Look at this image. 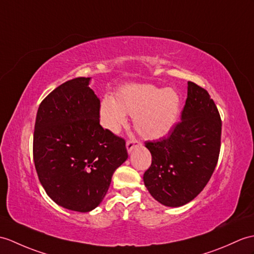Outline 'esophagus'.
<instances>
[{
    "instance_id": "esophagus-1",
    "label": "esophagus",
    "mask_w": 254,
    "mask_h": 254,
    "mask_svg": "<svg viewBox=\"0 0 254 254\" xmlns=\"http://www.w3.org/2000/svg\"><path fill=\"white\" fill-rule=\"evenodd\" d=\"M141 145V140L137 139V138H129L127 141V151H132L135 147L136 146H140Z\"/></svg>"
}]
</instances>
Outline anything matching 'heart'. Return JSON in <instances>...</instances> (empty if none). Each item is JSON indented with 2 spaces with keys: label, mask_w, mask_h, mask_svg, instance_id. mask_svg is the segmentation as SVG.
<instances>
[{
  "label": "heart",
  "mask_w": 254,
  "mask_h": 254,
  "mask_svg": "<svg viewBox=\"0 0 254 254\" xmlns=\"http://www.w3.org/2000/svg\"><path fill=\"white\" fill-rule=\"evenodd\" d=\"M181 110V97L175 91L154 85H127L118 92L116 100L106 97L100 107L103 125L117 132L134 117V126L141 136L157 139L167 135L175 126Z\"/></svg>",
  "instance_id": "1"
}]
</instances>
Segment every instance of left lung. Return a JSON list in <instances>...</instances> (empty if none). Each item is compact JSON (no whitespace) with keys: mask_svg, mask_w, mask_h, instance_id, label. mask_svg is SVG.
I'll return each mask as SVG.
<instances>
[{"mask_svg":"<svg viewBox=\"0 0 254 254\" xmlns=\"http://www.w3.org/2000/svg\"><path fill=\"white\" fill-rule=\"evenodd\" d=\"M181 121L157 141H146L151 164L144 173L147 190L157 201L181 207L202 191L217 164L222 120L207 90L188 81Z\"/></svg>","mask_w":254,"mask_h":254,"instance_id":"left-lung-1","label":"left lung"}]
</instances>
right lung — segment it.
<instances>
[{
	"label": "right lung",
	"mask_w": 254,
	"mask_h": 254,
	"mask_svg": "<svg viewBox=\"0 0 254 254\" xmlns=\"http://www.w3.org/2000/svg\"><path fill=\"white\" fill-rule=\"evenodd\" d=\"M79 76L40 104L33 160L40 183L58 205L88 212L102 202L117 168L127 159L126 140L99 125L100 102Z\"/></svg>",
	"instance_id": "1"
}]
</instances>
